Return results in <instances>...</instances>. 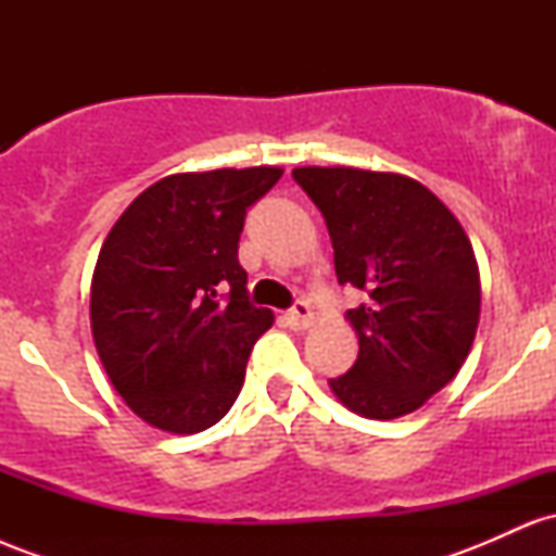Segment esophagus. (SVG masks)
I'll use <instances>...</instances> for the list:
<instances>
[{
    "label": "esophagus",
    "instance_id": "1",
    "mask_svg": "<svg viewBox=\"0 0 556 556\" xmlns=\"http://www.w3.org/2000/svg\"><path fill=\"white\" fill-rule=\"evenodd\" d=\"M285 318L292 329H305L311 327V321H314V314H311V305L305 303V300H295V305L287 311Z\"/></svg>",
    "mask_w": 556,
    "mask_h": 556
}]
</instances>
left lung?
<instances>
[{"label":"left lung","mask_w":556,"mask_h":556,"mask_svg":"<svg viewBox=\"0 0 556 556\" xmlns=\"http://www.w3.org/2000/svg\"><path fill=\"white\" fill-rule=\"evenodd\" d=\"M292 177L327 222L340 285L366 292L348 311L358 361L329 379L363 418L418 410L468 358L481 279L460 222L429 188L394 172L298 167Z\"/></svg>","instance_id":"8db88e82"}]
</instances>
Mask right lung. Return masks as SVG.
Listing matches in <instances>:
<instances>
[{"instance_id":"add662e5","label":"right lung","mask_w":556,"mask_h":556,"mask_svg":"<svg viewBox=\"0 0 556 556\" xmlns=\"http://www.w3.org/2000/svg\"><path fill=\"white\" fill-rule=\"evenodd\" d=\"M279 167L169 175L106 235L91 329L114 389L146 424L198 433L227 416L253 344L274 324L248 298L238 261L245 214Z\"/></svg>"}]
</instances>
